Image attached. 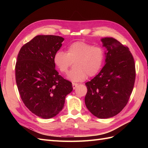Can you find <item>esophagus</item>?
I'll return each mask as SVG.
<instances>
[{
    "mask_svg": "<svg viewBox=\"0 0 148 148\" xmlns=\"http://www.w3.org/2000/svg\"><path fill=\"white\" fill-rule=\"evenodd\" d=\"M77 86H78V84H77V83H72V87H73V89H74V90L76 89V87H77Z\"/></svg>",
    "mask_w": 148,
    "mask_h": 148,
    "instance_id": "1",
    "label": "esophagus"
}]
</instances>
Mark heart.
Wrapping results in <instances>:
<instances>
[{
    "label": "heart",
    "mask_w": 148,
    "mask_h": 148,
    "mask_svg": "<svg viewBox=\"0 0 148 148\" xmlns=\"http://www.w3.org/2000/svg\"><path fill=\"white\" fill-rule=\"evenodd\" d=\"M105 60V50L102 46H93L83 41H77L68 46L66 53L59 51L55 53L53 62L60 73L68 72L72 62L74 70L68 74L67 79L72 82L85 80L88 76H95L102 69Z\"/></svg>",
    "instance_id": "b5f03b06"
}]
</instances>
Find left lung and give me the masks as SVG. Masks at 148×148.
Instances as JSON below:
<instances>
[{"label": "left lung", "instance_id": "left-lung-1", "mask_svg": "<svg viewBox=\"0 0 148 148\" xmlns=\"http://www.w3.org/2000/svg\"><path fill=\"white\" fill-rule=\"evenodd\" d=\"M105 65L90 81L86 83L84 102L87 109L100 119L118 114L129 100L136 79V69L129 49L112 37L101 39Z\"/></svg>", "mask_w": 148, "mask_h": 148}]
</instances>
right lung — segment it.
<instances>
[{"instance_id":"obj_1","label":"right lung","mask_w":148,"mask_h":148,"mask_svg":"<svg viewBox=\"0 0 148 148\" xmlns=\"http://www.w3.org/2000/svg\"><path fill=\"white\" fill-rule=\"evenodd\" d=\"M64 39L39 35L21 47L15 67L16 82L22 101L34 114L55 117L64 108L73 88L55 70L53 57Z\"/></svg>"}]
</instances>
